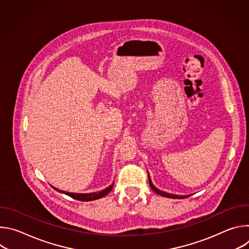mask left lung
<instances>
[{
	"label": "left lung",
	"instance_id": "left-lung-1",
	"mask_svg": "<svg viewBox=\"0 0 249 249\" xmlns=\"http://www.w3.org/2000/svg\"><path fill=\"white\" fill-rule=\"evenodd\" d=\"M149 182H150L151 188H152L156 193H158V194H160V195H161V196H163V197L173 198V199H184V198H187V197L191 196V195H187V196H177V195H174V194H169V193H166V192H162V191L157 189V188L153 185V183H152V181H151V178H150V176H149Z\"/></svg>",
	"mask_w": 249,
	"mask_h": 249
}]
</instances>
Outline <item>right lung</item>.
<instances>
[{
  "label": "right lung",
  "instance_id": "right-lung-1",
  "mask_svg": "<svg viewBox=\"0 0 249 249\" xmlns=\"http://www.w3.org/2000/svg\"><path fill=\"white\" fill-rule=\"evenodd\" d=\"M113 187V184L110 185L109 187H107L106 189L100 191V192H95V193H89V194H75V193H69V192H64V191H60L59 189H56L57 191L59 192H62L70 197H72L73 199H76V200H80V201H92V200H96V199H99V198H102L104 197L105 195H107L111 189Z\"/></svg>",
  "mask_w": 249,
  "mask_h": 249
}]
</instances>
